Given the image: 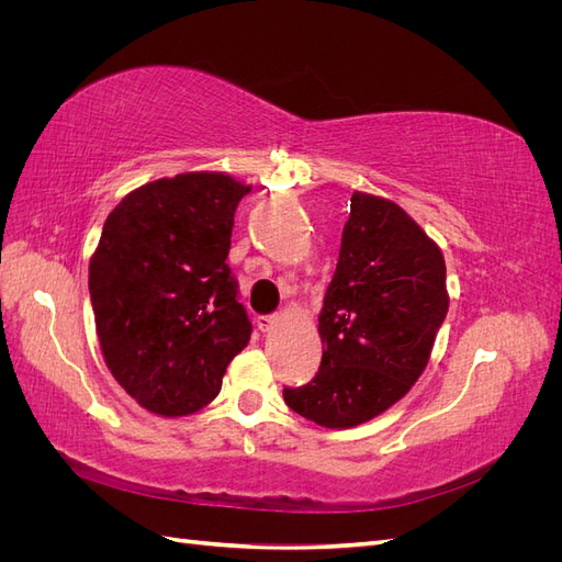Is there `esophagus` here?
Masks as SVG:
<instances>
[{
	"label": "esophagus",
	"instance_id": "34e87169",
	"mask_svg": "<svg viewBox=\"0 0 562 562\" xmlns=\"http://www.w3.org/2000/svg\"><path fill=\"white\" fill-rule=\"evenodd\" d=\"M279 316L277 314H269V316H258V328L262 330V333H271L274 330L277 326H279Z\"/></svg>",
	"mask_w": 562,
	"mask_h": 562
}]
</instances>
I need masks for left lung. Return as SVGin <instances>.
<instances>
[{
    "instance_id": "left-lung-1",
    "label": "left lung",
    "mask_w": 562,
    "mask_h": 562,
    "mask_svg": "<svg viewBox=\"0 0 562 562\" xmlns=\"http://www.w3.org/2000/svg\"><path fill=\"white\" fill-rule=\"evenodd\" d=\"M448 304L440 248L394 201L353 192L318 314L321 366L283 389L285 405L328 429L378 417L427 368Z\"/></svg>"
}]
</instances>
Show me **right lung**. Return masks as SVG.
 I'll return each instance as SVG.
<instances>
[{
    "mask_svg": "<svg viewBox=\"0 0 562 562\" xmlns=\"http://www.w3.org/2000/svg\"><path fill=\"white\" fill-rule=\"evenodd\" d=\"M250 184L225 173L147 182L108 215L89 265L105 363L145 411L209 405L252 326L227 265L234 213Z\"/></svg>",
    "mask_w": 562,
    "mask_h": 562,
    "instance_id": "obj_1",
    "label": "right lung"
}]
</instances>
